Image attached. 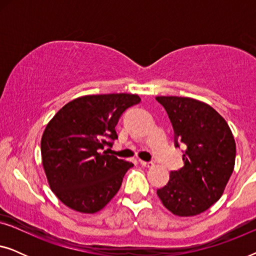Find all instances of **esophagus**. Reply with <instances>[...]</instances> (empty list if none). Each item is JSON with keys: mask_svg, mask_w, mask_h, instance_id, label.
<instances>
[{"mask_svg": "<svg viewBox=\"0 0 256 256\" xmlns=\"http://www.w3.org/2000/svg\"><path fill=\"white\" fill-rule=\"evenodd\" d=\"M140 163H141V166H146V168H152L154 166L152 162H144V160H140Z\"/></svg>", "mask_w": 256, "mask_h": 256, "instance_id": "34e87169", "label": "esophagus"}]
</instances>
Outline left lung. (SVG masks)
<instances>
[{
    "label": "left lung",
    "instance_id": "obj_1",
    "mask_svg": "<svg viewBox=\"0 0 256 256\" xmlns=\"http://www.w3.org/2000/svg\"><path fill=\"white\" fill-rule=\"evenodd\" d=\"M166 108L174 132V144L185 148L184 166L171 171L157 190L162 204L178 216L200 214L225 190L236 163V141L222 115L210 104L182 96H156Z\"/></svg>",
    "mask_w": 256,
    "mask_h": 256
}]
</instances>
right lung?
<instances>
[{
    "mask_svg": "<svg viewBox=\"0 0 256 256\" xmlns=\"http://www.w3.org/2000/svg\"><path fill=\"white\" fill-rule=\"evenodd\" d=\"M136 94L84 96L70 101L46 124L40 141L42 163L59 200L82 213L102 210L118 194L134 166L102 152L118 138V121L138 104Z\"/></svg>",
    "mask_w": 256,
    "mask_h": 256,
    "instance_id": "1",
    "label": "right lung"
}]
</instances>
